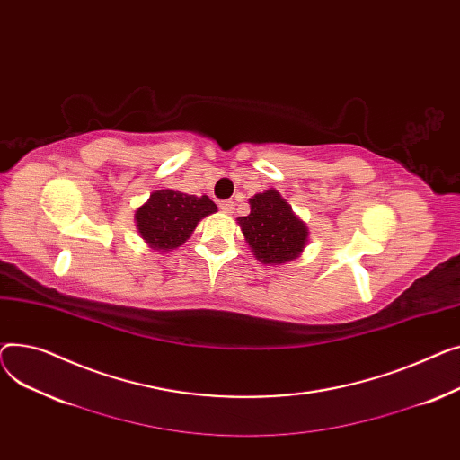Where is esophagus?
<instances>
[{"mask_svg": "<svg viewBox=\"0 0 460 460\" xmlns=\"http://www.w3.org/2000/svg\"><path fill=\"white\" fill-rule=\"evenodd\" d=\"M219 208H221V211H223V213H228V215H230V213H234L235 204H234L232 200H223V202L219 204Z\"/></svg>", "mask_w": 460, "mask_h": 460, "instance_id": "34e87169", "label": "esophagus"}]
</instances>
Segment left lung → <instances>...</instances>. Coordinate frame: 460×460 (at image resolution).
I'll return each instance as SVG.
<instances>
[{
  "label": "left lung",
  "mask_w": 460,
  "mask_h": 460,
  "mask_svg": "<svg viewBox=\"0 0 460 460\" xmlns=\"http://www.w3.org/2000/svg\"><path fill=\"white\" fill-rule=\"evenodd\" d=\"M254 256L263 263H286L301 254L306 245L308 230L293 215L288 202L269 189L251 199V213L239 217Z\"/></svg>",
  "instance_id": "8db88e82"
}]
</instances>
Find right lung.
Returning <instances> with one entry per match:
<instances>
[{"instance_id": "obj_1", "label": "right lung", "mask_w": 460, "mask_h": 460, "mask_svg": "<svg viewBox=\"0 0 460 460\" xmlns=\"http://www.w3.org/2000/svg\"><path fill=\"white\" fill-rule=\"evenodd\" d=\"M217 211L206 195L195 197L171 189H161L150 195L148 202L135 213L137 228L157 251L180 247L191 235L199 221L206 215Z\"/></svg>"}]
</instances>
